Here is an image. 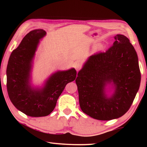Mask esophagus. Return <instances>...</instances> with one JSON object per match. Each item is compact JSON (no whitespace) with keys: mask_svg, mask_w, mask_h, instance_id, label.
Wrapping results in <instances>:
<instances>
[{"mask_svg":"<svg viewBox=\"0 0 147 147\" xmlns=\"http://www.w3.org/2000/svg\"><path fill=\"white\" fill-rule=\"evenodd\" d=\"M82 63H79V62L75 63V65H74V68L76 69V70L77 71H78L79 70H80V69H82Z\"/></svg>","mask_w":147,"mask_h":147,"instance_id":"esophagus-1","label":"esophagus"}]
</instances>
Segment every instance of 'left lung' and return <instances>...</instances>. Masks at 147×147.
<instances>
[{
  "instance_id": "8db88e82",
  "label": "left lung",
  "mask_w": 147,
  "mask_h": 147,
  "mask_svg": "<svg viewBox=\"0 0 147 147\" xmlns=\"http://www.w3.org/2000/svg\"><path fill=\"white\" fill-rule=\"evenodd\" d=\"M106 52L89 57L76 79L82 111L97 120L109 121L123 116L133 103L141 82L136 50L123 35ZM111 83L115 91L111 98L105 94Z\"/></svg>"
}]
</instances>
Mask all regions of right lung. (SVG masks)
<instances>
[{"label":"right lung","instance_id":"1","mask_svg":"<svg viewBox=\"0 0 147 147\" xmlns=\"http://www.w3.org/2000/svg\"><path fill=\"white\" fill-rule=\"evenodd\" d=\"M43 30H34L27 34L9 57L6 69L7 91L17 109L26 115L44 117L54 110L59 96L65 86L76 77L74 69L53 74L41 89L30 85L32 59L39 39L45 36Z\"/></svg>","mask_w":147,"mask_h":147}]
</instances>
